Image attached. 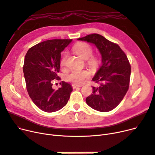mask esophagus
Instances as JSON below:
<instances>
[{
    "label": "esophagus",
    "instance_id": "34e87169",
    "mask_svg": "<svg viewBox=\"0 0 155 155\" xmlns=\"http://www.w3.org/2000/svg\"><path fill=\"white\" fill-rule=\"evenodd\" d=\"M82 85H75V84H72V87L73 89H76L77 87H81Z\"/></svg>",
    "mask_w": 155,
    "mask_h": 155
}]
</instances>
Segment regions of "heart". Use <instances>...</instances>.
Segmentation results:
<instances>
[{"mask_svg": "<svg viewBox=\"0 0 155 155\" xmlns=\"http://www.w3.org/2000/svg\"><path fill=\"white\" fill-rule=\"evenodd\" d=\"M73 50L76 53V54L84 59H89L92 54L91 47L88 44L84 42H78L76 44L73 46ZM65 58L66 56H64L60 63L61 66L64 65ZM89 63L91 66H94L97 64V60L96 58L92 57L89 59ZM89 77L90 73L87 70H73L68 75H66V79L74 84L80 85L83 84Z\"/></svg>", "mask_w": 155, "mask_h": 155, "instance_id": "b5f03b06", "label": "heart"}]
</instances>
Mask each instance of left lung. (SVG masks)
Listing matches in <instances>:
<instances>
[{
  "label": "left lung",
  "instance_id": "obj_1",
  "mask_svg": "<svg viewBox=\"0 0 155 155\" xmlns=\"http://www.w3.org/2000/svg\"><path fill=\"white\" fill-rule=\"evenodd\" d=\"M78 40L94 45L101 55V65L92 79L99 85L92 87V94L86 98V103L98 111H111L129 89L131 72L129 60L117 44L101 35L94 33Z\"/></svg>",
  "mask_w": 155,
  "mask_h": 155
}]
</instances>
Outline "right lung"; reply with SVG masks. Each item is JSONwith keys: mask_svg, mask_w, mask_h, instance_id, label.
Returning a JSON list of instances; mask_svg holds the SVG:
<instances>
[{"mask_svg": "<svg viewBox=\"0 0 155 155\" xmlns=\"http://www.w3.org/2000/svg\"><path fill=\"white\" fill-rule=\"evenodd\" d=\"M72 41L70 39L45 40L29 49L25 58L23 73L29 96L41 110L51 113L66 106L73 91L70 84L62 82L58 90L52 81L59 80L61 52Z\"/></svg>", "mask_w": 155, "mask_h": 155, "instance_id": "obj_1", "label": "right lung"}]
</instances>
